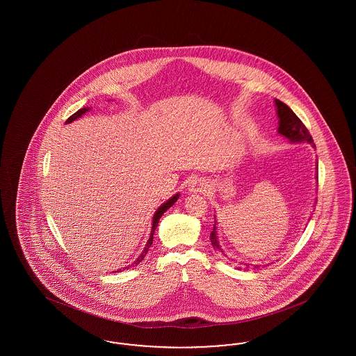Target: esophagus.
Masks as SVG:
<instances>
[{
	"label": "esophagus",
	"instance_id": "34e87169",
	"mask_svg": "<svg viewBox=\"0 0 356 356\" xmlns=\"http://www.w3.org/2000/svg\"><path fill=\"white\" fill-rule=\"evenodd\" d=\"M191 191H193V192H200V193H203L207 191V188H208V183L204 180V179H196V180H193L192 181V184H191Z\"/></svg>",
	"mask_w": 356,
	"mask_h": 356
}]
</instances>
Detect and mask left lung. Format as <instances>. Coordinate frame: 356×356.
<instances>
[{
	"mask_svg": "<svg viewBox=\"0 0 356 356\" xmlns=\"http://www.w3.org/2000/svg\"><path fill=\"white\" fill-rule=\"evenodd\" d=\"M275 104L277 108V118H279V134L286 136L292 143L307 141V143L312 144V147L315 148L312 136L309 135V132L305 128V124L302 122V120L292 112V109L288 106L287 104L279 102V100H275ZM316 170H318V167H316ZM316 179H318V176H316ZM209 238H211V244L213 245V248L221 251L218 236H216V227H213V231H211Z\"/></svg>",
	"mask_w": 356,
	"mask_h": 356,
	"instance_id": "8db88e82",
	"label": "left lung"
}]
</instances>
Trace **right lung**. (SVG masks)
<instances>
[{
  "instance_id": "obj_1",
  "label": "right lung",
  "mask_w": 356,
  "mask_h": 356,
  "mask_svg": "<svg viewBox=\"0 0 356 356\" xmlns=\"http://www.w3.org/2000/svg\"><path fill=\"white\" fill-rule=\"evenodd\" d=\"M88 109L89 108H81V109H79L76 113H73L68 120H67V122H72L73 120L79 119V118H81L83 115H84L85 112H88ZM177 197H179V195H175L173 197H170V200L167 202V203L163 204L157 211H156V213H154V216H153V224H152V231H151V236H149V240H148V243H147V245H145V248H144V251L141 252V254L137 257V260L134 261V264L132 266H129V267H135L137 266L144 257H145V254L148 252V250H149V247L152 245L153 243V232H154V229H156V227H157V224H159V220H160V218L164 215V212L170 208L173 204L176 203V200H177ZM129 267H124V270H128ZM121 271V270H118V272Z\"/></svg>"
}]
</instances>
